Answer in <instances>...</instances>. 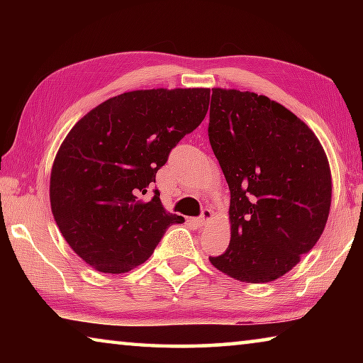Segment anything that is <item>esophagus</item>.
<instances>
[{
  "mask_svg": "<svg viewBox=\"0 0 363 363\" xmlns=\"http://www.w3.org/2000/svg\"><path fill=\"white\" fill-rule=\"evenodd\" d=\"M211 218H213V211L210 210V208H205V210L201 211L200 218L195 219V223L199 224V225H206V223H208V220H210Z\"/></svg>",
  "mask_w": 363,
  "mask_h": 363,
  "instance_id": "1",
  "label": "esophagus"
}]
</instances>
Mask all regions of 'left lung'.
I'll return each instance as SVG.
<instances>
[{"instance_id": "1", "label": "left lung", "mask_w": 363, "mask_h": 363, "mask_svg": "<svg viewBox=\"0 0 363 363\" xmlns=\"http://www.w3.org/2000/svg\"><path fill=\"white\" fill-rule=\"evenodd\" d=\"M208 138L230 190V243L211 264L247 284L281 277L327 224L331 174L322 144L279 102L220 88Z\"/></svg>"}]
</instances>
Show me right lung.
<instances>
[{
	"label": "right lung",
	"mask_w": 363,
	"mask_h": 363,
	"mask_svg": "<svg viewBox=\"0 0 363 363\" xmlns=\"http://www.w3.org/2000/svg\"><path fill=\"white\" fill-rule=\"evenodd\" d=\"M210 89H140L110 97L79 120L54 160L49 199L70 248L99 272L149 259L169 225L155 182L177 143L203 121Z\"/></svg>",
	"instance_id": "1"
}]
</instances>
